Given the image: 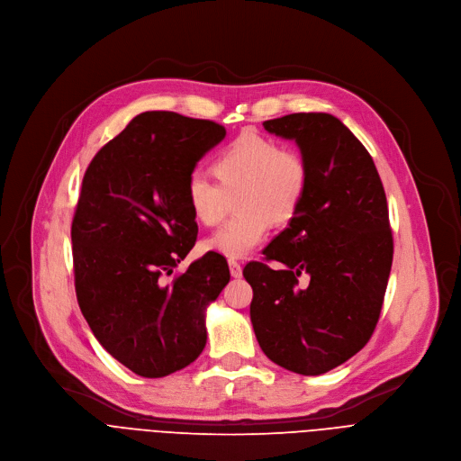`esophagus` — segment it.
<instances>
[{
  "instance_id": "34e87169",
  "label": "esophagus",
  "mask_w": 461,
  "mask_h": 461,
  "mask_svg": "<svg viewBox=\"0 0 461 461\" xmlns=\"http://www.w3.org/2000/svg\"><path fill=\"white\" fill-rule=\"evenodd\" d=\"M228 267H230V274L233 276V278H240V276H242V267H240V263L237 259H230Z\"/></svg>"
}]
</instances>
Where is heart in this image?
I'll return each mask as SVG.
<instances>
[{
	"instance_id": "obj_1",
	"label": "heart",
	"mask_w": 461,
	"mask_h": 461,
	"mask_svg": "<svg viewBox=\"0 0 461 461\" xmlns=\"http://www.w3.org/2000/svg\"><path fill=\"white\" fill-rule=\"evenodd\" d=\"M217 176L194 168L185 181V198L198 222L217 224L226 212L228 194H239V217L224 222L205 249L224 258H247L267 239L270 221L287 222L296 212L305 189L308 168L294 151L274 139L247 131L217 159Z\"/></svg>"
}]
</instances>
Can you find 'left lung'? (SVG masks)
Masks as SVG:
<instances>
[{
    "label": "left lung",
    "mask_w": 461,
    "mask_h": 461,
    "mask_svg": "<svg viewBox=\"0 0 461 461\" xmlns=\"http://www.w3.org/2000/svg\"><path fill=\"white\" fill-rule=\"evenodd\" d=\"M293 139L308 168L294 217L252 261L250 319L265 356L287 371L317 376L357 354L376 328L393 263V233L371 153L339 118L294 113L263 122ZM302 273L311 285L297 289Z\"/></svg>",
    "instance_id": "1"
}]
</instances>
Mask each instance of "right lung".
Listing matches in <instances>:
<instances>
[{
	"label": "right lung",
	"instance_id": "obj_1",
	"mask_svg": "<svg viewBox=\"0 0 461 461\" xmlns=\"http://www.w3.org/2000/svg\"><path fill=\"white\" fill-rule=\"evenodd\" d=\"M224 126L146 111L90 161L72 221L77 303L100 345L144 378H163L203 350V312L230 282L207 252L168 282L196 242L185 181Z\"/></svg>",
	"mask_w": 461,
	"mask_h": 461
}]
</instances>
